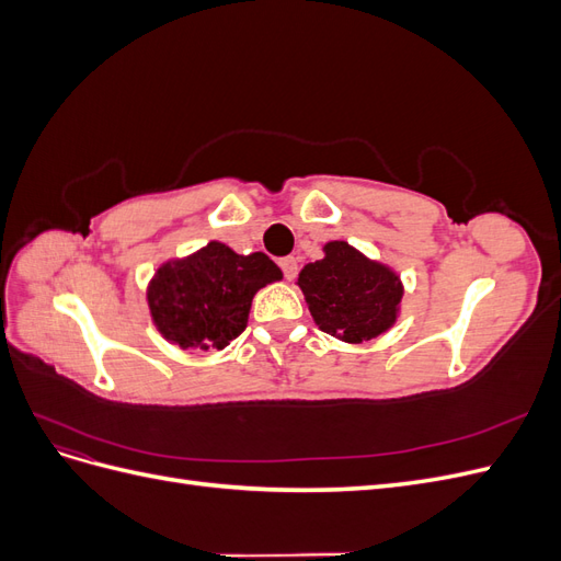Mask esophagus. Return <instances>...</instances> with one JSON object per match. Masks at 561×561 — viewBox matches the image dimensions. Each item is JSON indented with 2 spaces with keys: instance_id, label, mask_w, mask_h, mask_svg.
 <instances>
[{
  "instance_id": "esophagus-1",
  "label": "esophagus",
  "mask_w": 561,
  "mask_h": 561,
  "mask_svg": "<svg viewBox=\"0 0 561 561\" xmlns=\"http://www.w3.org/2000/svg\"><path fill=\"white\" fill-rule=\"evenodd\" d=\"M278 264H280L283 276H285L287 280H293V278L297 276V268H299V266H297V260H295V257H283Z\"/></svg>"
}]
</instances>
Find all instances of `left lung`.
<instances>
[{
    "label": "left lung",
    "instance_id": "1",
    "mask_svg": "<svg viewBox=\"0 0 561 561\" xmlns=\"http://www.w3.org/2000/svg\"><path fill=\"white\" fill-rule=\"evenodd\" d=\"M325 257L301 268L297 285L316 325L346 344L369 342L396 325L404 287L393 268L346 241H330Z\"/></svg>",
    "mask_w": 561,
    "mask_h": 561
}]
</instances>
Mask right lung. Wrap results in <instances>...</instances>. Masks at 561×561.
I'll return each instance as SVG.
<instances>
[{
	"mask_svg": "<svg viewBox=\"0 0 561 561\" xmlns=\"http://www.w3.org/2000/svg\"><path fill=\"white\" fill-rule=\"evenodd\" d=\"M280 278L283 271L264 252L239 254L210 241L157 268L147 287L149 313L171 344L219 351L245 330L257 290Z\"/></svg>",
	"mask_w": 561,
	"mask_h": 561,
	"instance_id": "add662e5",
	"label": "right lung"
}]
</instances>
